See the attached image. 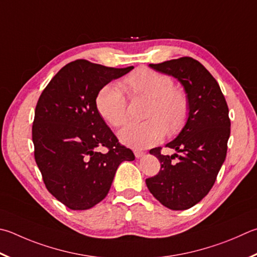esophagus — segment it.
I'll return each mask as SVG.
<instances>
[{"label": "esophagus", "mask_w": 257, "mask_h": 257, "mask_svg": "<svg viewBox=\"0 0 257 257\" xmlns=\"http://www.w3.org/2000/svg\"><path fill=\"white\" fill-rule=\"evenodd\" d=\"M134 154H135V156H136V158H141L145 155V153L143 151H138V149H135Z\"/></svg>", "instance_id": "1"}]
</instances>
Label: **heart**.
<instances>
[{
    "mask_svg": "<svg viewBox=\"0 0 257 257\" xmlns=\"http://www.w3.org/2000/svg\"><path fill=\"white\" fill-rule=\"evenodd\" d=\"M121 85L132 97H147L143 122H132L120 130L119 138L134 148H147L160 143L165 134L174 136L184 127L189 115V97L174 86L172 77L151 68L141 67L124 78ZM96 109L113 127L128 120L127 97L114 84L104 85L97 92Z\"/></svg>",
    "mask_w": 257,
    "mask_h": 257,
    "instance_id": "heart-1",
    "label": "heart"
}]
</instances>
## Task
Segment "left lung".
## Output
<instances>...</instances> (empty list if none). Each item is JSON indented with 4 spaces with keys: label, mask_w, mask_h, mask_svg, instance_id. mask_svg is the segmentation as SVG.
I'll return each instance as SVG.
<instances>
[{
    "label": "left lung",
    "mask_w": 257,
    "mask_h": 257,
    "mask_svg": "<svg viewBox=\"0 0 257 257\" xmlns=\"http://www.w3.org/2000/svg\"><path fill=\"white\" fill-rule=\"evenodd\" d=\"M149 66L183 85L190 109L181 133L166 144L176 154L163 155L161 147L149 151L161 162V170L146 179V184L163 206L185 210L209 193L225 162L230 136L229 110L219 84L198 60L181 57Z\"/></svg>",
    "instance_id": "obj_1"
}]
</instances>
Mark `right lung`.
Returning a JSON list of instances; mask_svg holds the SVG:
<instances>
[{
    "mask_svg": "<svg viewBox=\"0 0 257 257\" xmlns=\"http://www.w3.org/2000/svg\"><path fill=\"white\" fill-rule=\"evenodd\" d=\"M125 68L77 59L60 69L41 93L35 110V160L49 192L72 210H86L108 194L118 166L134 161L96 109V94ZM107 148L105 153L98 148Z\"/></svg>",
    "mask_w": 257,
    "mask_h": 257,
    "instance_id": "add662e5",
    "label": "right lung"
}]
</instances>
